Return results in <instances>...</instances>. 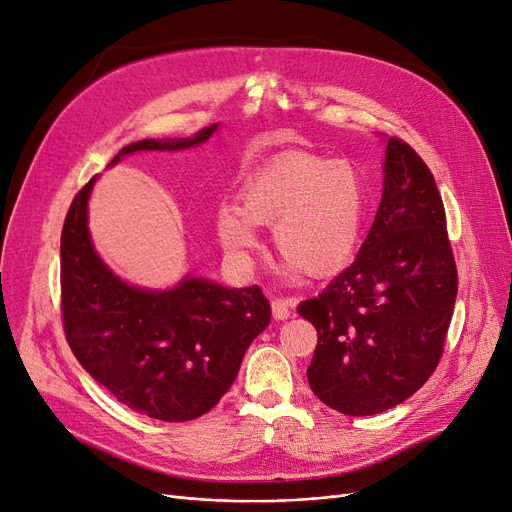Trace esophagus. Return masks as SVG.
I'll list each match as a JSON object with an SVG mask.
<instances>
[{"label": "esophagus", "instance_id": "esophagus-1", "mask_svg": "<svg viewBox=\"0 0 512 512\" xmlns=\"http://www.w3.org/2000/svg\"><path fill=\"white\" fill-rule=\"evenodd\" d=\"M271 307H273V318H275V320H286V318H290V314H292L294 301L288 299V297H275L273 303H271Z\"/></svg>", "mask_w": 512, "mask_h": 512}]
</instances>
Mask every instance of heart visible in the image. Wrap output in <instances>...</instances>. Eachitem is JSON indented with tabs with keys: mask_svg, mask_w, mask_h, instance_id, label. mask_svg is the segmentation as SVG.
Masks as SVG:
<instances>
[{
	"mask_svg": "<svg viewBox=\"0 0 512 512\" xmlns=\"http://www.w3.org/2000/svg\"><path fill=\"white\" fill-rule=\"evenodd\" d=\"M243 209L220 205L215 230L235 260H250L260 247L256 224L273 226L284 269L324 275L342 269L361 239L365 188L346 160L290 153L254 173L241 192Z\"/></svg>",
	"mask_w": 512,
	"mask_h": 512,
	"instance_id": "obj_1",
	"label": "heart"
}]
</instances>
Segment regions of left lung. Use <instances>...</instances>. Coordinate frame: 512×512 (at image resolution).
Masks as SVG:
<instances>
[{
    "label": "left lung",
    "instance_id": "8db88e82",
    "mask_svg": "<svg viewBox=\"0 0 512 512\" xmlns=\"http://www.w3.org/2000/svg\"><path fill=\"white\" fill-rule=\"evenodd\" d=\"M457 299V265L436 179L401 138L386 145L384 192L352 265L299 314L318 331L307 380L329 408L369 416L436 371Z\"/></svg>",
    "mask_w": 512,
    "mask_h": 512
}]
</instances>
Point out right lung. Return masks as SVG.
<instances>
[{"label": "right lung", "instance_id": "1", "mask_svg": "<svg viewBox=\"0 0 512 512\" xmlns=\"http://www.w3.org/2000/svg\"><path fill=\"white\" fill-rule=\"evenodd\" d=\"M215 123L192 138L123 147L179 151L205 143ZM94 179L74 196L61 230V320L76 359L123 406L168 423L207 414L235 382L254 337L269 327L271 305L260 286L224 288L185 277L173 290L126 284L94 250L87 200Z\"/></svg>", "mask_w": 512, "mask_h": 512}]
</instances>
